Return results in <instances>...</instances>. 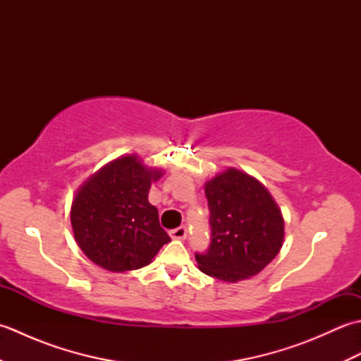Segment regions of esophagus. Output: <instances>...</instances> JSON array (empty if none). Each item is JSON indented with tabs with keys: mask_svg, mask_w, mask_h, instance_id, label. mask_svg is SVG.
I'll return each mask as SVG.
<instances>
[{
	"mask_svg": "<svg viewBox=\"0 0 361 361\" xmlns=\"http://www.w3.org/2000/svg\"><path fill=\"white\" fill-rule=\"evenodd\" d=\"M171 237H172V239H176V240H185L186 237H188V229H186V226H178V228L172 229V231H171Z\"/></svg>",
	"mask_w": 361,
	"mask_h": 361,
	"instance_id": "1",
	"label": "esophagus"
}]
</instances>
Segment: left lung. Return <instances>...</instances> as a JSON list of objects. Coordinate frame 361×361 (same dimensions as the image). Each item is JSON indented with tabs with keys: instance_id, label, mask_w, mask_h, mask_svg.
I'll return each mask as SVG.
<instances>
[{
	"instance_id": "obj_1",
	"label": "left lung",
	"mask_w": 361,
	"mask_h": 361,
	"mask_svg": "<svg viewBox=\"0 0 361 361\" xmlns=\"http://www.w3.org/2000/svg\"><path fill=\"white\" fill-rule=\"evenodd\" d=\"M211 243L195 252L198 268L226 282L251 278L278 256L283 219L270 192L252 176L235 169L206 183Z\"/></svg>"
}]
</instances>
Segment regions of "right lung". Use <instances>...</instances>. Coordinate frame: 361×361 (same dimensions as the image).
<instances>
[{
	"instance_id": "obj_1",
	"label": "right lung",
	"mask_w": 361,
	"mask_h": 361,
	"mask_svg": "<svg viewBox=\"0 0 361 361\" xmlns=\"http://www.w3.org/2000/svg\"><path fill=\"white\" fill-rule=\"evenodd\" d=\"M161 175L136 157H124L102 167L79 189L71 225L90 260L109 271L137 270L171 242L147 198L152 181Z\"/></svg>"
}]
</instances>
